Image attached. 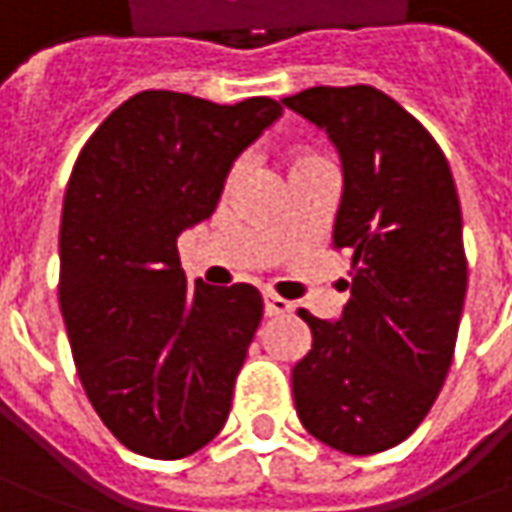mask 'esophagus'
I'll return each instance as SVG.
<instances>
[{
  "label": "esophagus",
  "instance_id": "1",
  "mask_svg": "<svg viewBox=\"0 0 512 512\" xmlns=\"http://www.w3.org/2000/svg\"><path fill=\"white\" fill-rule=\"evenodd\" d=\"M263 306H266V314H269V317H280V314H289V311L294 309L289 300L277 297V294H272V291H266V294H263Z\"/></svg>",
  "mask_w": 512,
  "mask_h": 512
}]
</instances>
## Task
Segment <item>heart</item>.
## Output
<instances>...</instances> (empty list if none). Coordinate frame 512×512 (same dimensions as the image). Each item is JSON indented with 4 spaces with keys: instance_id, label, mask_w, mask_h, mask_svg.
<instances>
[{
    "instance_id": "obj_1",
    "label": "heart",
    "mask_w": 512,
    "mask_h": 512,
    "mask_svg": "<svg viewBox=\"0 0 512 512\" xmlns=\"http://www.w3.org/2000/svg\"><path fill=\"white\" fill-rule=\"evenodd\" d=\"M311 161H317V158H311V155H297V158L291 161V169L303 167V164H311Z\"/></svg>"
}]
</instances>
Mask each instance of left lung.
I'll return each mask as SVG.
<instances>
[{"label": "left lung", "mask_w": 512, "mask_h": 512, "mask_svg": "<svg viewBox=\"0 0 512 512\" xmlns=\"http://www.w3.org/2000/svg\"><path fill=\"white\" fill-rule=\"evenodd\" d=\"M283 104L326 130L343 161L334 249L351 252L340 320L306 309L291 368L303 428L368 456L419 428L448 377L467 291L462 209L433 135L377 87H309Z\"/></svg>", "instance_id": "left-lung-1"}]
</instances>
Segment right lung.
<instances>
[{
    "mask_svg": "<svg viewBox=\"0 0 512 512\" xmlns=\"http://www.w3.org/2000/svg\"><path fill=\"white\" fill-rule=\"evenodd\" d=\"M283 115L144 90L101 121L67 181L59 306L84 394L133 453L184 459L226 425L263 317L249 283H186L178 235L221 201L240 152Z\"/></svg>",
    "mask_w": 512,
    "mask_h": 512,
    "instance_id": "right-lung-1",
    "label": "right lung"
}]
</instances>
